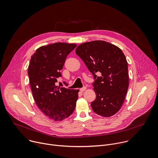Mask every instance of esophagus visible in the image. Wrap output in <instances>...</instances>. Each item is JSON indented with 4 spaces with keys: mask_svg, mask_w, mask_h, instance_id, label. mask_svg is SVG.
Masks as SVG:
<instances>
[{
    "mask_svg": "<svg viewBox=\"0 0 158 158\" xmlns=\"http://www.w3.org/2000/svg\"><path fill=\"white\" fill-rule=\"evenodd\" d=\"M86 86H84V87L80 88V91L81 92H83L85 90H86Z\"/></svg>",
    "mask_w": 158,
    "mask_h": 158,
    "instance_id": "1",
    "label": "esophagus"
}]
</instances>
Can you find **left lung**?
Masks as SVG:
<instances>
[{
	"label": "left lung",
	"instance_id": "obj_1",
	"mask_svg": "<svg viewBox=\"0 0 158 158\" xmlns=\"http://www.w3.org/2000/svg\"><path fill=\"white\" fill-rule=\"evenodd\" d=\"M94 76L96 99L91 103L93 111L110 117L121 108L129 85L128 63L122 50L103 40L83 43L75 50ZM97 73L101 76L97 77Z\"/></svg>",
	"mask_w": 158,
	"mask_h": 158
}]
</instances>
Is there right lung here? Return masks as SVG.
<instances>
[{
  "instance_id": "obj_1",
  "label": "right lung",
  "mask_w": 158,
  "mask_h": 158,
  "mask_svg": "<svg viewBox=\"0 0 158 158\" xmlns=\"http://www.w3.org/2000/svg\"><path fill=\"white\" fill-rule=\"evenodd\" d=\"M74 44L57 42L42 46L31 56L28 75L34 99L39 108L49 118L59 121L73 112L78 89L55 85Z\"/></svg>"
}]
</instances>
